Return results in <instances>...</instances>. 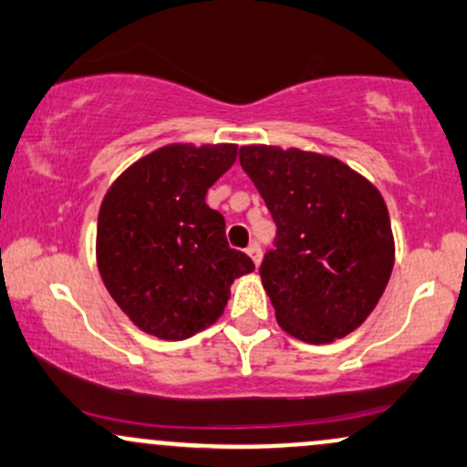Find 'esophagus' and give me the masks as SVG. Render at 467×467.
Wrapping results in <instances>:
<instances>
[{
  "label": "esophagus",
  "instance_id": "34e87169",
  "mask_svg": "<svg viewBox=\"0 0 467 467\" xmlns=\"http://www.w3.org/2000/svg\"><path fill=\"white\" fill-rule=\"evenodd\" d=\"M245 252H248L250 259L254 261V265H259V264H261V256H264V254H261L259 244H250V245H248V250H245Z\"/></svg>",
  "mask_w": 467,
  "mask_h": 467
}]
</instances>
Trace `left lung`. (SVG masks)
Returning a JSON list of instances; mask_svg holds the SVG:
<instances>
[{"mask_svg":"<svg viewBox=\"0 0 467 467\" xmlns=\"http://www.w3.org/2000/svg\"><path fill=\"white\" fill-rule=\"evenodd\" d=\"M239 162L276 223L259 270L276 323L312 345L351 334L395 264L382 192L337 158L303 149L248 144Z\"/></svg>","mask_w":467,"mask_h":467,"instance_id":"left-lung-1","label":"left lung"}]
</instances>
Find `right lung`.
<instances>
[{
    "instance_id": "1",
    "label": "right lung",
    "mask_w": 467,
    "mask_h": 467,
    "mask_svg": "<svg viewBox=\"0 0 467 467\" xmlns=\"http://www.w3.org/2000/svg\"><path fill=\"white\" fill-rule=\"evenodd\" d=\"M237 160V144H166L118 175L100 203L96 264L138 329L186 340L223 314L248 254L226 241L206 192Z\"/></svg>"
}]
</instances>
